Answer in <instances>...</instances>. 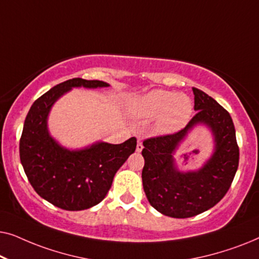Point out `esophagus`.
Wrapping results in <instances>:
<instances>
[{
  "label": "esophagus",
  "instance_id": "1",
  "mask_svg": "<svg viewBox=\"0 0 259 259\" xmlns=\"http://www.w3.org/2000/svg\"><path fill=\"white\" fill-rule=\"evenodd\" d=\"M143 148H144V145H143V143H141L140 140H138V144H137V152H140L143 151Z\"/></svg>",
  "mask_w": 259,
  "mask_h": 259
}]
</instances>
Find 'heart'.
<instances>
[{"label":"heart","mask_w":259,"mask_h":259,"mask_svg":"<svg viewBox=\"0 0 259 259\" xmlns=\"http://www.w3.org/2000/svg\"><path fill=\"white\" fill-rule=\"evenodd\" d=\"M131 113L137 118H156L155 130L161 134L173 133L182 128L192 114V101L184 94L164 90H154L136 99Z\"/></svg>","instance_id":"b5f03b06"}]
</instances>
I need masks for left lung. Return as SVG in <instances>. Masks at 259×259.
<instances>
[{
    "label": "left lung",
    "mask_w": 259,
    "mask_h": 259,
    "mask_svg": "<svg viewBox=\"0 0 259 259\" xmlns=\"http://www.w3.org/2000/svg\"><path fill=\"white\" fill-rule=\"evenodd\" d=\"M196 115L186 127L169 136L145 140L141 173L150 204L172 218H190L213 207L228 192L238 168L239 148L229 112L203 91L192 88ZM205 125L214 138L211 157L198 170L180 171L174 154L187 136Z\"/></svg>",
    "instance_id": "obj_1"
}]
</instances>
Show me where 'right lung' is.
<instances>
[{"instance_id": "add662e5", "label": "right lung", "mask_w": 259, "mask_h": 259, "mask_svg": "<svg viewBox=\"0 0 259 259\" xmlns=\"http://www.w3.org/2000/svg\"><path fill=\"white\" fill-rule=\"evenodd\" d=\"M109 83L81 77L56 84L31 105L20 140V159L38 196L62 210H86L100 203L111 189L115 173L134 153L137 139L122 144L97 141L69 150L48 130L53 105L73 88H102Z\"/></svg>"}]
</instances>
